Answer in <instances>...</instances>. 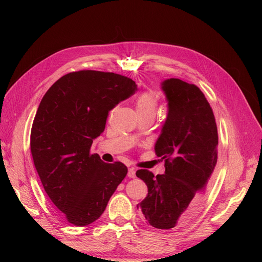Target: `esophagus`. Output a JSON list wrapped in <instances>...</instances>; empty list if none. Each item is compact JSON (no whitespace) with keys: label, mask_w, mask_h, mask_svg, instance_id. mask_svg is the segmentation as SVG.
Returning <instances> with one entry per match:
<instances>
[{"label":"esophagus","mask_w":262,"mask_h":262,"mask_svg":"<svg viewBox=\"0 0 262 262\" xmlns=\"http://www.w3.org/2000/svg\"><path fill=\"white\" fill-rule=\"evenodd\" d=\"M127 176H128L129 178H134V177L136 176V171H135V169H134V168H130V169H128V172H127Z\"/></svg>","instance_id":"esophagus-1"}]
</instances>
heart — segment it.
<instances>
[{
    "label": "heart",
    "instance_id": "heart-1",
    "mask_svg": "<svg viewBox=\"0 0 262 262\" xmlns=\"http://www.w3.org/2000/svg\"><path fill=\"white\" fill-rule=\"evenodd\" d=\"M136 109L139 116H155L158 109L157 96L153 91H144L136 98Z\"/></svg>",
    "mask_w": 262,
    "mask_h": 262
}]
</instances>
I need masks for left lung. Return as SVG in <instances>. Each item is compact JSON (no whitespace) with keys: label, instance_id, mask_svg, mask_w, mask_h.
<instances>
[{"label":"left lung","instance_id":"1","mask_svg":"<svg viewBox=\"0 0 262 262\" xmlns=\"http://www.w3.org/2000/svg\"><path fill=\"white\" fill-rule=\"evenodd\" d=\"M168 117L155 144L166 172H136L147 186L137 205L149 225L159 229L182 226L199 211L214 177L217 128L212 108L201 89L178 78L164 80Z\"/></svg>","mask_w":262,"mask_h":262}]
</instances>
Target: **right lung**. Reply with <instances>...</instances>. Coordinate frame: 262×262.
I'll list each match as a JSON object with an SVG mask.
<instances>
[{
  "label": "right lung",
  "mask_w": 262,
  "mask_h": 262,
  "mask_svg": "<svg viewBox=\"0 0 262 262\" xmlns=\"http://www.w3.org/2000/svg\"><path fill=\"white\" fill-rule=\"evenodd\" d=\"M136 91L126 76L80 70L55 81L41 100L31 152L47 194L69 223L86 226L98 220L126 176L125 164L106 163L90 147L110 110Z\"/></svg>",
  "instance_id": "add662e5"
}]
</instances>
